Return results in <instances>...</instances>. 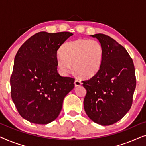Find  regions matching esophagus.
I'll return each instance as SVG.
<instances>
[{
	"label": "esophagus",
	"mask_w": 146,
	"mask_h": 146,
	"mask_svg": "<svg viewBox=\"0 0 146 146\" xmlns=\"http://www.w3.org/2000/svg\"><path fill=\"white\" fill-rule=\"evenodd\" d=\"M74 85L76 87L80 86L82 85V82L80 81H79L78 80H76L74 81Z\"/></svg>",
	"instance_id": "1"
}]
</instances>
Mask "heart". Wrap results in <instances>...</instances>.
<instances>
[{"mask_svg": "<svg viewBox=\"0 0 146 146\" xmlns=\"http://www.w3.org/2000/svg\"><path fill=\"white\" fill-rule=\"evenodd\" d=\"M58 56L56 63L62 74L74 70L79 76L88 78L100 68L104 58V50L96 40L77 39L64 44Z\"/></svg>", "mask_w": 146, "mask_h": 146, "instance_id": "b5f03b06", "label": "heart"}]
</instances>
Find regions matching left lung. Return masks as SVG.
<instances>
[{"label": "left lung", "mask_w": 146, "mask_h": 146, "mask_svg": "<svg viewBox=\"0 0 146 146\" xmlns=\"http://www.w3.org/2000/svg\"><path fill=\"white\" fill-rule=\"evenodd\" d=\"M90 36L102 46L104 58L99 71L82 81L87 92L84 108L95 123L111 125L120 120L132 104L136 86L134 65L126 50L115 40L104 34Z\"/></svg>", "instance_id": "left-lung-1"}]
</instances>
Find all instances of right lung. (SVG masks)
Instances as JSON below:
<instances>
[{
    "mask_svg": "<svg viewBox=\"0 0 146 146\" xmlns=\"http://www.w3.org/2000/svg\"><path fill=\"white\" fill-rule=\"evenodd\" d=\"M73 34L40 32L21 46L14 60L11 97L20 115L36 124H47L60 113L74 79L57 71V51Z\"/></svg>",
    "mask_w": 146,
    "mask_h": 146,
    "instance_id": "right-lung-1",
    "label": "right lung"
}]
</instances>
